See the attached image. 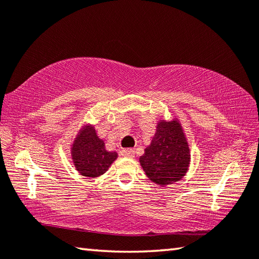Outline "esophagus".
I'll list each match as a JSON object with an SVG mask.
<instances>
[{"label":"esophagus","instance_id":"34e87169","mask_svg":"<svg viewBox=\"0 0 259 259\" xmlns=\"http://www.w3.org/2000/svg\"><path fill=\"white\" fill-rule=\"evenodd\" d=\"M122 156L124 157H134L135 156V151L133 150V148H125V150H123L121 152Z\"/></svg>","mask_w":259,"mask_h":259}]
</instances>
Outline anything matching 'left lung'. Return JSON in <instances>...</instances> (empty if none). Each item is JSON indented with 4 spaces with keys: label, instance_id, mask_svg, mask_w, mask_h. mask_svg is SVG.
I'll return each instance as SVG.
<instances>
[{
    "label": "left lung",
    "instance_id": "1",
    "mask_svg": "<svg viewBox=\"0 0 259 259\" xmlns=\"http://www.w3.org/2000/svg\"><path fill=\"white\" fill-rule=\"evenodd\" d=\"M190 162V146L181 122L160 120L151 144L139 157L146 176L157 185H170L185 176Z\"/></svg>",
    "mask_w": 259,
    "mask_h": 259
}]
</instances>
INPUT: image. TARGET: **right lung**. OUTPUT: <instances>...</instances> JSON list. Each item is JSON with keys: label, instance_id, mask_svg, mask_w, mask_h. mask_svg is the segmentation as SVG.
Wrapping results in <instances>:
<instances>
[{"label": "right lung", "instance_id": "obj_1", "mask_svg": "<svg viewBox=\"0 0 259 259\" xmlns=\"http://www.w3.org/2000/svg\"><path fill=\"white\" fill-rule=\"evenodd\" d=\"M71 155L76 171L87 178L102 176L117 159V153L105 148L104 140L98 137L95 126L89 123L78 130L71 146Z\"/></svg>", "mask_w": 259, "mask_h": 259}]
</instances>
